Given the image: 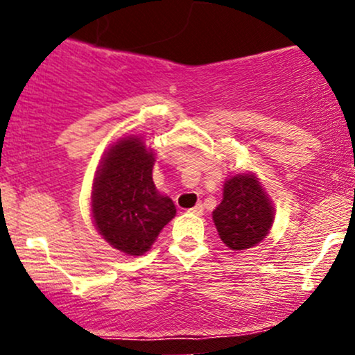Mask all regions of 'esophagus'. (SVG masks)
<instances>
[{"label": "esophagus", "mask_w": 355, "mask_h": 355, "mask_svg": "<svg viewBox=\"0 0 355 355\" xmlns=\"http://www.w3.org/2000/svg\"><path fill=\"white\" fill-rule=\"evenodd\" d=\"M189 211H190V214H193V215H202L203 214V205H202V203H197V205H195L193 209H190Z\"/></svg>", "instance_id": "obj_1"}]
</instances>
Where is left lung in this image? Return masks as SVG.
<instances>
[{"instance_id": "obj_1", "label": "left lung", "mask_w": 355, "mask_h": 355, "mask_svg": "<svg viewBox=\"0 0 355 355\" xmlns=\"http://www.w3.org/2000/svg\"><path fill=\"white\" fill-rule=\"evenodd\" d=\"M274 207L254 175H235L223 187V200L214 210L220 239L232 250L257 245L268 234Z\"/></svg>"}]
</instances>
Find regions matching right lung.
<instances>
[{
	"label": "right lung",
	"instance_id": "right-lung-1",
	"mask_svg": "<svg viewBox=\"0 0 355 355\" xmlns=\"http://www.w3.org/2000/svg\"><path fill=\"white\" fill-rule=\"evenodd\" d=\"M152 168V150L138 138H121L110 148L95 180L96 229L110 245L128 255L148 250L177 211L155 189Z\"/></svg>",
	"mask_w": 355,
	"mask_h": 355
}]
</instances>
